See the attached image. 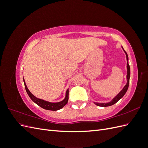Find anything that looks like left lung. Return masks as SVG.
Masks as SVG:
<instances>
[{
  "label": "left lung",
  "mask_w": 148,
  "mask_h": 148,
  "mask_svg": "<svg viewBox=\"0 0 148 148\" xmlns=\"http://www.w3.org/2000/svg\"><path fill=\"white\" fill-rule=\"evenodd\" d=\"M124 51V50H123ZM125 53H126V56H127V83L126 84V85L124 86V88H123V89L122 91H121L118 95L116 96L114 99L112 100L111 102H108V103H97V102H94L95 104L98 106H100V107H107V106H110L112 105H113L114 104H115L116 102H117L121 98H122L124 95L126 93L127 89L128 88V86H129V82H130V65L128 64V55L127 52L125 51Z\"/></svg>",
  "instance_id": "left-lung-1"
}]
</instances>
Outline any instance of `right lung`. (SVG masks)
<instances>
[{
	"label": "right lung",
	"instance_id": "add662e5",
	"mask_svg": "<svg viewBox=\"0 0 148 148\" xmlns=\"http://www.w3.org/2000/svg\"><path fill=\"white\" fill-rule=\"evenodd\" d=\"M23 81H24L25 87V89L26 91V92H27L29 97L31 98V99L34 102H35L37 105H38L39 106L42 107V108H43L44 109L49 110H58L62 109V107L65 106L66 104V103L68 102V100H69V89H67V91L66 92L65 98L63 101H61V102H56V103L49 102L44 101L42 99H38V98H37V97H36L33 95V94L29 91V89H28L27 86H26L24 79H23Z\"/></svg>",
	"mask_w": 148,
	"mask_h": 148
}]
</instances>
